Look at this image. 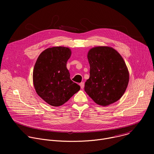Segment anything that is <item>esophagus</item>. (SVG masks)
I'll return each mask as SVG.
<instances>
[{"label":"esophagus","instance_id":"obj_1","mask_svg":"<svg viewBox=\"0 0 154 154\" xmlns=\"http://www.w3.org/2000/svg\"><path fill=\"white\" fill-rule=\"evenodd\" d=\"M80 88L82 89H83V88H84V86H85V83H83V82H82V83H80Z\"/></svg>","mask_w":154,"mask_h":154}]
</instances>
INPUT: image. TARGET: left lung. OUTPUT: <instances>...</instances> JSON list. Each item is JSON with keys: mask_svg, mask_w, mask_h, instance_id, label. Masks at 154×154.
<instances>
[{"mask_svg": "<svg viewBox=\"0 0 154 154\" xmlns=\"http://www.w3.org/2000/svg\"><path fill=\"white\" fill-rule=\"evenodd\" d=\"M87 57L90 76L85 84V92L103 106L119 100L129 81L128 68L121 55L111 47L97 46L88 51Z\"/></svg>", "mask_w": 154, "mask_h": 154, "instance_id": "left-lung-1", "label": "left lung"}]
</instances>
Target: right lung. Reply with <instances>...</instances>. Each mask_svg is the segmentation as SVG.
<instances>
[{"label": "right lung", "mask_w": 154, "mask_h": 154, "mask_svg": "<svg viewBox=\"0 0 154 154\" xmlns=\"http://www.w3.org/2000/svg\"><path fill=\"white\" fill-rule=\"evenodd\" d=\"M71 51L66 47L46 49L39 55L33 72L38 95L48 104L59 106L66 102L80 87L70 79L66 63Z\"/></svg>", "instance_id": "obj_1"}]
</instances>
